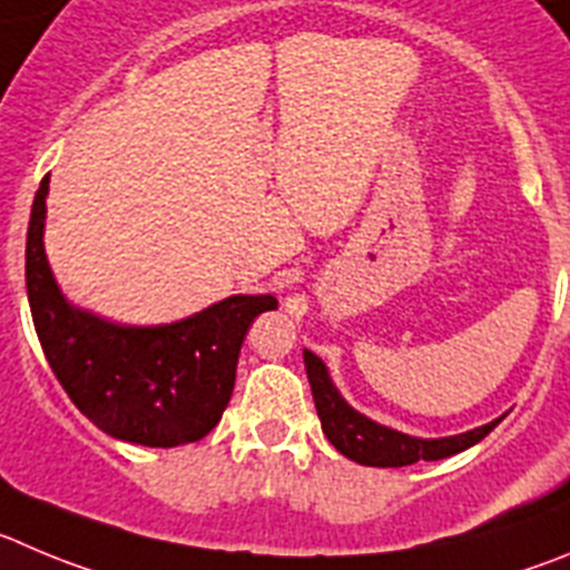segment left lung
Returning a JSON list of instances; mask_svg holds the SVG:
<instances>
[{"mask_svg": "<svg viewBox=\"0 0 570 570\" xmlns=\"http://www.w3.org/2000/svg\"><path fill=\"white\" fill-rule=\"evenodd\" d=\"M303 363H306V376H309L323 433L337 453L363 466H407L416 464V461L446 459V455H455L466 446L478 444L483 435L492 433L494 424L501 422V419H494L483 428L466 430L459 435H444V439H419V435L385 428L365 413L354 411L328 376L326 363L309 348H303Z\"/></svg>", "mask_w": 570, "mask_h": 570, "instance_id": "obj_1", "label": "left lung"}]
</instances>
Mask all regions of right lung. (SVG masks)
<instances>
[{
  "instance_id": "1",
  "label": "right lung",
  "mask_w": 570,
  "mask_h": 570,
  "mask_svg": "<svg viewBox=\"0 0 570 570\" xmlns=\"http://www.w3.org/2000/svg\"><path fill=\"white\" fill-rule=\"evenodd\" d=\"M50 174L30 210L24 278L45 357L78 411L111 439L142 446L199 441L219 424L249 323L273 295H230L159 326H126L63 297L45 253Z\"/></svg>"
}]
</instances>
